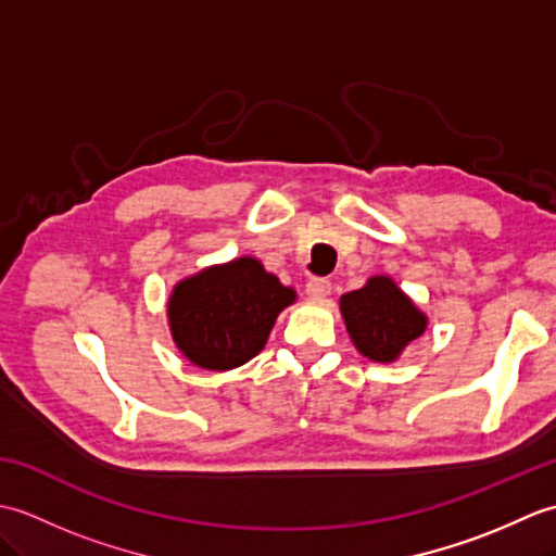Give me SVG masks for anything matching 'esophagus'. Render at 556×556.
Segmentation results:
<instances>
[{"label": "esophagus", "mask_w": 556, "mask_h": 556, "mask_svg": "<svg viewBox=\"0 0 556 556\" xmlns=\"http://www.w3.org/2000/svg\"><path fill=\"white\" fill-rule=\"evenodd\" d=\"M305 291H308L311 299L323 301L329 296V293H332V285H329L327 279H311L308 285H305Z\"/></svg>", "instance_id": "1"}]
</instances>
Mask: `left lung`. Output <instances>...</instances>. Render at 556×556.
<instances>
[{"label":"left lung","instance_id":"obj_1","mask_svg":"<svg viewBox=\"0 0 556 556\" xmlns=\"http://www.w3.org/2000/svg\"><path fill=\"white\" fill-rule=\"evenodd\" d=\"M339 305L351 341L375 363L396 361L428 327V317L389 277H370L363 289L344 293Z\"/></svg>","mask_w":556,"mask_h":556}]
</instances>
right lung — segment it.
I'll return each mask as SVG.
<instances>
[{
  "label": "right lung",
  "instance_id": "right-lung-1",
  "mask_svg": "<svg viewBox=\"0 0 556 556\" xmlns=\"http://www.w3.org/2000/svg\"><path fill=\"white\" fill-rule=\"evenodd\" d=\"M296 291L255 257H236L181 279L169 296L174 344L198 368L231 370L257 356Z\"/></svg>",
  "mask_w": 556,
  "mask_h": 556
}]
</instances>
